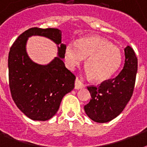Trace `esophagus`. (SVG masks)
Segmentation results:
<instances>
[{
    "mask_svg": "<svg viewBox=\"0 0 147 147\" xmlns=\"http://www.w3.org/2000/svg\"><path fill=\"white\" fill-rule=\"evenodd\" d=\"M85 87V85L78 78H76L75 82V89H81Z\"/></svg>",
    "mask_w": 147,
    "mask_h": 147,
    "instance_id": "1",
    "label": "esophagus"
}]
</instances>
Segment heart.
Segmentation results:
<instances>
[{"label":"heart","mask_w":147,"mask_h":147,"mask_svg":"<svg viewBox=\"0 0 147 147\" xmlns=\"http://www.w3.org/2000/svg\"><path fill=\"white\" fill-rule=\"evenodd\" d=\"M86 59L87 72L96 82H105L116 73L122 62L121 49L105 38L91 36L69 42L64 51L66 66L75 69Z\"/></svg>","instance_id":"b5f03b06"}]
</instances>
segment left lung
Instances as JSON below:
<instances>
[{
	"label": "left lung",
	"mask_w": 147,
	"mask_h": 147,
	"mask_svg": "<svg viewBox=\"0 0 147 147\" xmlns=\"http://www.w3.org/2000/svg\"><path fill=\"white\" fill-rule=\"evenodd\" d=\"M125 61L123 69L113 79L105 81L100 86H89V103L84 109L88 117L98 123H106L123 111L134 88L137 71V58L134 49H124Z\"/></svg>",
	"instance_id": "8db88e82"
}]
</instances>
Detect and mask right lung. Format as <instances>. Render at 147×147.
I'll return each mask as SVG.
<instances>
[{
    "label": "right lung",
    "mask_w": 147,
    "mask_h": 147,
    "mask_svg": "<svg viewBox=\"0 0 147 147\" xmlns=\"http://www.w3.org/2000/svg\"><path fill=\"white\" fill-rule=\"evenodd\" d=\"M32 35L44 36L60 46L58 55L49 64H37L28 57L26 46ZM65 47L59 29L33 27L20 34L10 48L8 70L11 96L17 107L31 120L45 121L52 118L62 98L75 87L76 76L62 61Z\"/></svg>",
    "instance_id": "obj_1"
}]
</instances>
